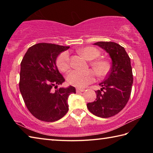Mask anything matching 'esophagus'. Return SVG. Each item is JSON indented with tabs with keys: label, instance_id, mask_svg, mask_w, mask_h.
<instances>
[{
	"label": "esophagus",
	"instance_id": "obj_1",
	"mask_svg": "<svg viewBox=\"0 0 153 153\" xmlns=\"http://www.w3.org/2000/svg\"><path fill=\"white\" fill-rule=\"evenodd\" d=\"M84 90H85L84 89L79 88H76V92H84Z\"/></svg>",
	"mask_w": 153,
	"mask_h": 153
}]
</instances>
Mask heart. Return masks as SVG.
I'll use <instances>...</instances> for the list:
<instances>
[{
	"label": "heart",
	"instance_id": "1",
	"mask_svg": "<svg viewBox=\"0 0 153 153\" xmlns=\"http://www.w3.org/2000/svg\"><path fill=\"white\" fill-rule=\"evenodd\" d=\"M79 53L88 60H94L100 55V52L94 47L87 46L79 51ZM92 66L98 76H104L108 70V64L104 60H95L92 62ZM56 66L62 72H65L69 69V55L67 51L61 53L56 59ZM96 75L92 70L84 71L73 70L67 74V81L71 86L84 88L94 82Z\"/></svg>",
	"mask_w": 153,
	"mask_h": 153
}]
</instances>
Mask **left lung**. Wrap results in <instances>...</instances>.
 Wrapping results in <instances>:
<instances>
[{"label":"left lung","mask_w":153,"mask_h":153,"mask_svg":"<svg viewBox=\"0 0 153 153\" xmlns=\"http://www.w3.org/2000/svg\"><path fill=\"white\" fill-rule=\"evenodd\" d=\"M94 45L108 53L112 60L111 70L97 90V98L87 104V107L97 117L108 118L115 115L125 107L130 97L133 84L130 58L125 48L113 42H98Z\"/></svg>","instance_id":"left-lung-1"}]
</instances>
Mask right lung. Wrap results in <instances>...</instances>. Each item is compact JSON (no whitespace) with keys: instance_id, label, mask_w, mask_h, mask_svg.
Returning <instances> with one entry per match:
<instances>
[{"instance_id":"1","label":"right lung","mask_w":153,"mask_h":153,"mask_svg":"<svg viewBox=\"0 0 153 153\" xmlns=\"http://www.w3.org/2000/svg\"><path fill=\"white\" fill-rule=\"evenodd\" d=\"M68 48L69 46L38 43L28 48L22 59L20 92L27 109L38 120L53 122L69 110L67 100L76 92V88L71 86L57 88L65 79L56 65L57 56Z\"/></svg>"}]
</instances>
